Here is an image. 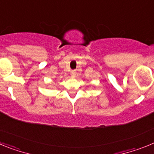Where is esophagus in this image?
<instances>
[{"label": "esophagus", "mask_w": 154, "mask_h": 154, "mask_svg": "<svg viewBox=\"0 0 154 154\" xmlns=\"http://www.w3.org/2000/svg\"><path fill=\"white\" fill-rule=\"evenodd\" d=\"M71 76L72 77V78H75L76 76V71L75 70H72L71 72Z\"/></svg>", "instance_id": "34e87169"}]
</instances>
